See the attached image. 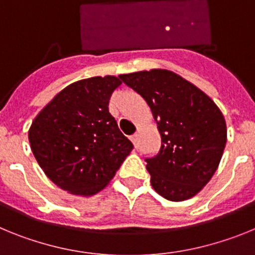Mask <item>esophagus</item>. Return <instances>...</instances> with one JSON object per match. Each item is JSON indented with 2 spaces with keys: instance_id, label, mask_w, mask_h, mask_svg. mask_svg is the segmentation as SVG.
I'll list each match as a JSON object with an SVG mask.
<instances>
[{
  "instance_id": "esophagus-1",
  "label": "esophagus",
  "mask_w": 255,
  "mask_h": 255,
  "mask_svg": "<svg viewBox=\"0 0 255 255\" xmlns=\"http://www.w3.org/2000/svg\"><path fill=\"white\" fill-rule=\"evenodd\" d=\"M130 140L132 141L135 148H138V134H134L132 136H130Z\"/></svg>"
}]
</instances>
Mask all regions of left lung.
Masks as SVG:
<instances>
[{
	"label": "left lung",
	"mask_w": 255,
	"mask_h": 255,
	"mask_svg": "<svg viewBox=\"0 0 255 255\" xmlns=\"http://www.w3.org/2000/svg\"><path fill=\"white\" fill-rule=\"evenodd\" d=\"M120 79L145 100L161 134L158 152L144 158L153 189L172 202L194 197L216 172L226 145V123L218 107L168 70Z\"/></svg>",
	"instance_id": "8db88e82"
}]
</instances>
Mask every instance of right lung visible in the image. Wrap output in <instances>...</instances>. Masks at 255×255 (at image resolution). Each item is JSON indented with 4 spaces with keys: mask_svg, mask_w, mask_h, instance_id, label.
<instances>
[{
    "mask_svg": "<svg viewBox=\"0 0 255 255\" xmlns=\"http://www.w3.org/2000/svg\"><path fill=\"white\" fill-rule=\"evenodd\" d=\"M120 85V79L110 75L73 83L31 124L33 154L61 189L76 195L96 194L134 148L108 111L110 98Z\"/></svg>",
    "mask_w": 255,
    "mask_h": 255,
    "instance_id": "obj_1",
    "label": "right lung"
}]
</instances>
